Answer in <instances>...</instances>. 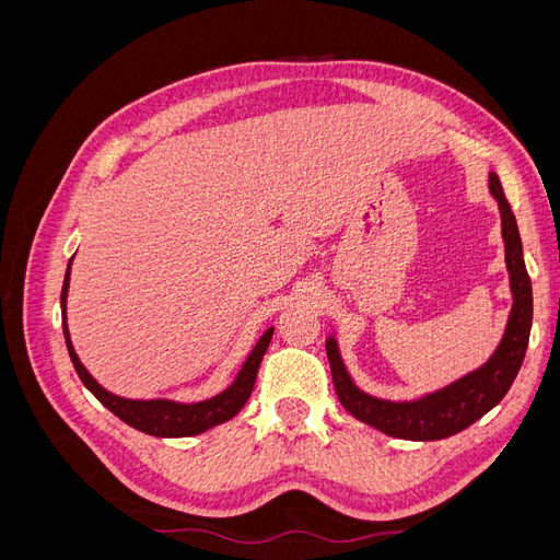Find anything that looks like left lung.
<instances>
[{
	"label": "left lung",
	"mask_w": 560,
	"mask_h": 560,
	"mask_svg": "<svg viewBox=\"0 0 560 560\" xmlns=\"http://www.w3.org/2000/svg\"><path fill=\"white\" fill-rule=\"evenodd\" d=\"M490 191L498 198L502 214L504 254L514 294V308L510 322H506L502 343L498 346L493 358L481 369L471 371L469 376L455 381L434 395L418 401H385L362 393L352 383L341 354H338L336 341L334 338L327 341V358L331 364V378L338 401L346 406L348 413L389 436L409 439V442H436V439L463 432L502 401L523 364L533 327V284L523 261L516 217L495 173H490Z\"/></svg>",
	"instance_id": "obj_1"
}]
</instances>
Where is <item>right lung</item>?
Listing matches in <instances>:
<instances>
[{
	"instance_id": "right-lung-1",
	"label": "right lung",
	"mask_w": 560,
	"mask_h": 560,
	"mask_svg": "<svg viewBox=\"0 0 560 560\" xmlns=\"http://www.w3.org/2000/svg\"><path fill=\"white\" fill-rule=\"evenodd\" d=\"M70 270H72V264L67 266L65 282H62V294H60L62 315H65V303H67V290H70ZM62 331H65L67 350H70V358L81 383L91 389V393L100 399V404L107 406L114 416L121 418L126 425L151 436H194L219 425V422L231 420L247 404L254 383H257L259 364L268 350L270 338H273V327H270L249 352V358L243 364L238 378H235L233 385L226 387L222 395H217L208 401H198V404H177L167 399H151V401L124 399L107 393V389L89 374L86 366H83L81 360L77 358L74 346L70 341V329H67V315L62 317Z\"/></svg>"
}]
</instances>
